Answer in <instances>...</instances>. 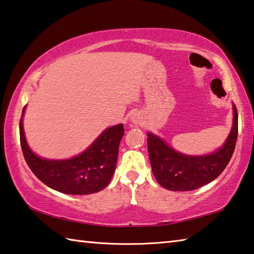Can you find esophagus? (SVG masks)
Segmentation results:
<instances>
[{
	"instance_id": "34e87169",
	"label": "esophagus",
	"mask_w": 254,
	"mask_h": 254,
	"mask_svg": "<svg viewBox=\"0 0 254 254\" xmlns=\"http://www.w3.org/2000/svg\"><path fill=\"white\" fill-rule=\"evenodd\" d=\"M130 120H131V122L134 123V124L140 123V121H141L139 114H132L131 117H130Z\"/></svg>"
}]
</instances>
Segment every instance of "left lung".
<instances>
[{"label":"left lung","instance_id":"left-lung-1","mask_svg":"<svg viewBox=\"0 0 254 254\" xmlns=\"http://www.w3.org/2000/svg\"><path fill=\"white\" fill-rule=\"evenodd\" d=\"M225 142L215 151L199 156L182 153L157 134L148 132V152L154 178L160 186L173 191L194 190L213 182L225 169L234 152L238 139V111Z\"/></svg>","mask_w":254,"mask_h":254}]
</instances>
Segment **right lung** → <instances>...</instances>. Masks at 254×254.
<instances>
[{"mask_svg":"<svg viewBox=\"0 0 254 254\" xmlns=\"http://www.w3.org/2000/svg\"><path fill=\"white\" fill-rule=\"evenodd\" d=\"M23 107L20 120V141L23 156L32 173L47 186L68 195H89L110 184L117 167L123 124L105 128L83 152L68 159H47L29 147L23 128Z\"/></svg>","mask_w":254,"mask_h":254,"instance_id":"obj_1","label":"right lung"}]
</instances>
